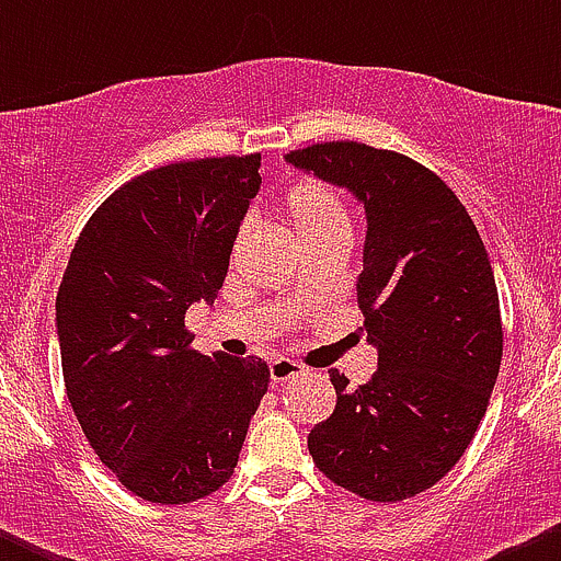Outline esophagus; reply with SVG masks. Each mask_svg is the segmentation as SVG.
I'll return each mask as SVG.
<instances>
[{
	"label": "esophagus",
	"mask_w": 561,
	"mask_h": 561,
	"mask_svg": "<svg viewBox=\"0 0 561 561\" xmlns=\"http://www.w3.org/2000/svg\"><path fill=\"white\" fill-rule=\"evenodd\" d=\"M304 366L296 364L290 358H276L271 360V380L274 382H287V380H296V377L304 375Z\"/></svg>",
	"instance_id": "34e87169"
}]
</instances>
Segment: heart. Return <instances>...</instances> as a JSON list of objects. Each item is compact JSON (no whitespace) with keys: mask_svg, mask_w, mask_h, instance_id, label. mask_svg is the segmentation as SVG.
<instances>
[{"mask_svg":"<svg viewBox=\"0 0 561 561\" xmlns=\"http://www.w3.org/2000/svg\"><path fill=\"white\" fill-rule=\"evenodd\" d=\"M287 217L304 244L322 239H350L347 208L339 192L322 181H304L287 192Z\"/></svg>","mask_w":561,"mask_h":561,"instance_id":"heart-1","label":"heart"}]
</instances>
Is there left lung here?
I'll list each match as a JSON object with an SVG mask.
<instances>
[{
	"instance_id": "1",
	"label": "left lung",
	"mask_w": 561,
	"mask_h": 561,
	"mask_svg": "<svg viewBox=\"0 0 561 561\" xmlns=\"http://www.w3.org/2000/svg\"><path fill=\"white\" fill-rule=\"evenodd\" d=\"M293 168L366 211L358 304L377 350L369 382L331 369L336 410L309 434L325 478L371 502L432 489L483 421L502 360L489 252L439 175L393 151L339 140L290 151Z\"/></svg>"
}]
</instances>
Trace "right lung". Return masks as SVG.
I'll use <instances>...</instances> for the list:
<instances>
[{
    "label": "right lung",
    "instance_id": "1",
    "mask_svg": "<svg viewBox=\"0 0 561 561\" xmlns=\"http://www.w3.org/2000/svg\"><path fill=\"white\" fill-rule=\"evenodd\" d=\"M260 154L179 162L118 186L78 236L56 296L67 399L135 496L186 505L225 485L268 366L192 350L260 190Z\"/></svg>",
    "mask_w": 561,
    "mask_h": 561
}]
</instances>
